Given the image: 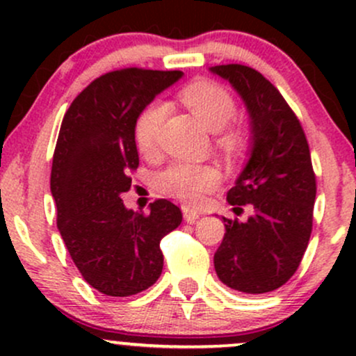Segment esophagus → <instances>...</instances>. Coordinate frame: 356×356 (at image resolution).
<instances>
[{"label":"esophagus","instance_id":"esophagus-1","mask_svg":"<svg viewBox=\"0 0 356 356\" xmlns=\"http://www.w3.org/2000/svg\"><path fill=\"white\" fill-rule=\"evenodd\" d=\"M182 214H184V219H186V222L189 224H194L195 220L199 219V216H201L197 211H194L189 206H182Z\"/></svg>","mask_w":356,"mask_h":356}]
</instances>
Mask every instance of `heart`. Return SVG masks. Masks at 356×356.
I'll return each mask as SVG.
<instances>
[{
	"label": "heart",
	"mask_w": 356,
	"mask_h": 356,
	"mask_svg": "<svg viewBox=\"0 0 356 356\" xmlns=\"http://www.w3.org/2000/svg\"><path fill=\"white\" fill-rule=\"evenodd\" d=\"M181 102L192 115L211 132H219L231 124L236 115V104L231 93L209 80L192 81L182 88ZM167 104L157 100L142 110L136 122V144L140 152H150L157 144L159 130L167 115ZM236 134L224 137L226 144H234ZM219 182V172L212 165L172 164L155 177V186L162 194L186 202H199L202 195Z\"/></svg>",
	"instance_id": "b5f03b06"
}]
</instances>
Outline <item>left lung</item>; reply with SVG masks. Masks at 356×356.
I'll list each match as a JSON object with an SVG mask.
<instances>
[{"mask_svg":"<svg viewBox=\"0 0 356 356\" xmlns=\"http://www.w3.org/2000/svg\"><path fill=\"white\" fill-rule=\"evenodd\" d=\"M243 100L249 117L248 162L227 192L234 206L251 204L241 222L222 220L226 234L214 254L224 284L248 295L275 291L300 266L313 226L316 179L305 132L271 81L244 65L211 67Z\"/></svg>","mask_w":356,"mask_h":356,"instance_id":"8db88e82","label":"left lung"}]
</instances>
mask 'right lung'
<instances>
[{"mask_svg":"<svg viewBox=\"0 0 356 356\" xmlns=\"http://www.w3.org/2000/svg\"><path fill=\"white\" fill-rule=\"evenodd\" d=\"M182 72L125 68L93 80L72 102L53 155L50 189L58 231L83 280L107 296H132L161 276V241L182 222L167 199L149 214L127 209L120 195L138 167L136 122Z\"/></svg>","mask_w":356,"mask_h":356,"instance_id":"right-lung-1","label":"right lung"}]
</instances>
